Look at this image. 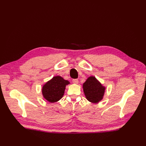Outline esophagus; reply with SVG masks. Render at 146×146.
<instances>
[{"label":"esophagus","mask_w":146,"mask_h":146,"mask_svg":"<svg viewBox=\"0 0 146 146\" xmlns=\"http://www.w3.org/2000/svg\"><path fill=\"white\" fill-rule=\"evenodd\" d=\"M72 82L75 84H78V79H73L72 80Z\"/></svg>","instance_id":"obj_1"}]
</instances>
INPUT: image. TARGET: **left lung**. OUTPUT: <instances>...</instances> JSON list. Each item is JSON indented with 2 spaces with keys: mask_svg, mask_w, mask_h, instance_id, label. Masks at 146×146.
Masks as SVG:
<instances>
[{
  "mask_svg": "<svg viewBox=\"0 0 146 146\" xmlns=\"http://www.w3.org/2000/svg\"><path fill=\"white\" fill-rule=\"evenodd\" d=\"M106 88L94 76L88 77L83 84V90L86 99L98 104L104 98Z\"/></svg>",
  "mask_w": 146,
  "mask_h": 146,
  "instance_id": "8db88e82",
  "label": "left lung"
}]
</instances>
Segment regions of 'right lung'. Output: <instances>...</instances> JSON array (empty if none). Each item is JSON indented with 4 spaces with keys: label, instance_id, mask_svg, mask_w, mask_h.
Segmentation results:
<instances>
[{
    "label": "right lung",
    "instance_id": "obj_1",
    "mask_svg": "<svg viewBox=\"0 0 146 146\" xmlns=\"http://www.w3.org/2000/svg\"><path fill=\"white\" fill-rule=\"evenodd\" d=\"M70 84L61 76H57L47 81L42 87L43 98L50 103L58 102L64 94L66 85Z\"/></svg>",
    "mask_w": 146,
    "mask_h": 146
}]
</instances>
